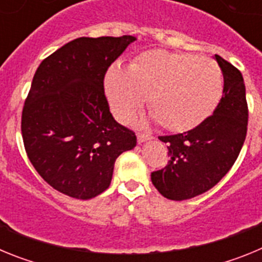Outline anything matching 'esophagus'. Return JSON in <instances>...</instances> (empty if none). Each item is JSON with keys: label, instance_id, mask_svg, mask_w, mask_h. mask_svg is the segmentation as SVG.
<instances>
[{"label": "esophagus", "instance_id": "34e87169", "mask_svg": "<svg viewBox=\"0 0 262 262\" xmlns=\"http://www.w3.org/2000/svg\"><path fill=\"white\" fill-rule=\"evenodd\" d=\"M154 136L151 134H144V133H139L138 134V143L139 144H142V143L147 142V140H151Z\"/></svg>", "mask_w": 262, "mask_h": 262}]
</instances>
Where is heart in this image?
<instances>
[{"mask_svg": "<svg viewBox=\"0 0 262 262\" xmlns=\"http://www.w3.org/2000/svg\"><path fill=\"white\" fill-rule=\"evenodd\" d=\"M103 88L113 114L128 122L144 103L160 127L186 133L209 119L221 103L224 78L221 67L193 53L154 50L140 53L128 69L114 64Z\"/></svg>", "mask_w": 262, "mask_h": 262, "instance_id": "obj_1", "label": "heart"}]
</instances>
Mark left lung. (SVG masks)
Instances as JSON below:
<instances>
[{
  "mask_svg": "<svg viewBox=\"0 0 262 262\" xmlns=\"http://www.w3.org/2000/svg\"><path fill=\"white\" fill-rule=\"evenodd\" d=\"M214 59L224 78V93L214 114L196 128L160 136L168 143L170 160L151 173L152 184L168 200H190L210 190L232 168L247 136L248 105L237 68L219 55Z\"/></svg>",
  "mask_w": 262,
  "mask_h": 262,
  "instance_id": "obj_1",
  "label": "left lung"
}]
</instances>
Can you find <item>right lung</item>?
Wrapping results in <instances>:
<instances>
[{
    "instance_id": "add662e5",
    "label": "right lung",
    "mask_w": 262,
    "mask_h": 262,
    "mask_svg": "<svg viewBox=\"0 0 262 262\" xmlns=\"http://www.w3.org/2000/svg\"><path fill=\"white\" fill-rule=\"evenodd\" d=\"M135 36L78 38L40 62L22 111L25 149L36 172L66 195L90 200L110 186L117 157L136 145L113 118L108 67Z\"/></svg>"
}]
</instances>
